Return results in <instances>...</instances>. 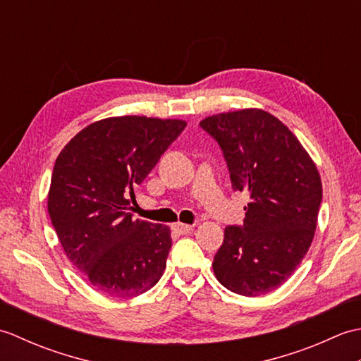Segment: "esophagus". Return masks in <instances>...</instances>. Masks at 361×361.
<instances>
[{"label": "esophagus", "instance_id": "34e87169", "mask_svg": "<svg viewBox=\"0 0 361 361\" xmlns=\"http://www.w3.org/2000/svg\"><path fill=\"white\" fill-rule=\"evenodd\" d=\"M172 229L175 233H178V234H188V233H190L192 231V225H188V224H173L172 225Z\"/></svg>", "mask_w": 361, "mask_h": 361}]
</instances>
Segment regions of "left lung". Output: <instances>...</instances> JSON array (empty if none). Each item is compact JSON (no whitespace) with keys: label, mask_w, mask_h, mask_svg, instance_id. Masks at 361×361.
Listing matches in <instances>:
<instances>
[{"label":"left lung","mask_w":361,"mask_h":361,"mask_svg":"<svg viewBox=\"0 0 361 361\" xmlns=\"http://www.w3.org/2000/svg\"><path fill=\"white\" fill-rule=\"evenodd\" d=\"M200 126L224 150L233 189L250 195L243 226L225 228L214 274L237 295H265L290 278L312 245L323 198L317 164L265 110L212 114Z\"/></svg>","instance_id":"1"}]
</instances>
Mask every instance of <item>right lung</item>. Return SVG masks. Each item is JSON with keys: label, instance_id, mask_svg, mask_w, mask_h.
Listing matches in <instances>:
<instances>
[{"label": "right lung", "instance_id": "obj_1", "mask_svg": "<svg viewBox=\"0 0 361 361\" xmlns=\"http://www.w3.org/2000/svg\"><path fill=\"white\" fill-rule=\"evenodd\" d=\"M185 127L181 119L106 118L59 153L48 212L68 259L97 291L140 296L163 276L171 228L133 219L128 197Z\"/></svg>", "mask_w": 361, "mask_h": 361}]
</instances>
